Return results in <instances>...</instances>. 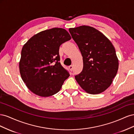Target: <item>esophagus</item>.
Segmentation results:
<instances>
[{
    "label": "esophagus",
    "instance_id": "obj_1",
    "mask_svg": "<svg viewBox=\"0 0 134 134\" xmlns=\"http://www.w3.org/2000/svg\"><path fill=\"white\" fill-rule=\"evenodd\" d=\"M69 69L71 71L72 70V69H73V66H72V65H70L69 66Z\"/></svg>",
    "mask_w": 134,
    "mask_h": 134
}]
</instances>
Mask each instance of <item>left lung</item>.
<instances>
[{
    "instance_id": "left-lung-1",
    "label": "left lung",
    "mask_w": 134,
    "mask_h": 134,
    "mask_svg": "<svg viewBox=\"0 0 134 134\" xmlns=\"http://www.w3.org/2000/svg\"><path fill=\"white\" fill-rule=\"evenodd\" d=\"M83 56L82 72L75 76L86 92L97 94L110 86L117 74L119 60L111 41L96 28L82 26L69 28Z\"/></svg>"
}]
</instances>
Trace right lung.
<instances>
[{
	"label": "right lung",
	"mask_w": 134,
	"mask_h": 134,
	"mask_svg": "<svg viewBox=\"0 0 134 134\" xmlns=\"http://www.w3.org/2000/svg\"><path fill=\"white\" fill-rule=\"evenodd\" d=\"M71 39L63 28L39 32L23 46L19 71L26 86L35 94L49 97L57 93L69 76L60 63L59 47Z\"/></svg>",
	"instance_id": "add662e5"
}]
</instances>
